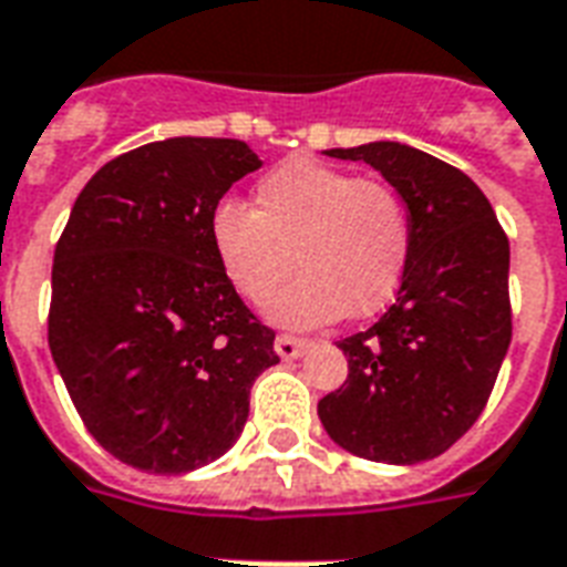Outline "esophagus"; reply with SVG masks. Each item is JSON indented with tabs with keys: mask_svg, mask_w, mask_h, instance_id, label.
<instances>
[{
	"mask_svg": "<svg viewBox=\"0 0 567 567\" xmlns=\"http://www.w3.org/2000/svg\"><path fill=\"white\" fill-rule=\"evenodd\" d=\"M310 349V340L305 338H292V334H278L275 338V352H278L280 359H299Z\"/></svg>",
	"mask_w": 567,
	"mask_h": 567,
	"instance_id": "esophagus-1",
	"label": "esophagus"
}]
</instances>
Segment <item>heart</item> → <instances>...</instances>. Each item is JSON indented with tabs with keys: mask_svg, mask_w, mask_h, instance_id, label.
I'll use <instances>...</instances> for the list:
<instances>
[{
	"mask_svg": "<svg viewBox=\"0 0 567 567\" xmlns=\"http://www.w3.org/2000/svg\"><path fill=\"white\" fill-rule=\"evenodd\" d=\"M212 245L250 305H262L296 262L301 271L268 301V317L310 329L347 310L380 313L406 275L412 227L389 182L296 157L259 178L254 208L233 199L215 208Z\"/></svg>",
	"mask_w": 567,
	"mask_h": 567,
	"instance_id": "heart-1",
	"label": "heart"
}]
</instances>
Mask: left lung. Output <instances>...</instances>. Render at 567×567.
<instances>
[{
  "mask_svg": "<svg viewBox=\"0 0 567 567\" xmlns=\"http://www.w3.org/2000/svg\"><path fill=\"white\" fill-rule=\"evenodd\" d=\"M380 169L410 208L412 248L380 322L338 343L347 382L319 421L355 457H440L478 421L511 343L508 236L466 173L403 143L329 148Z\"/></svg>",
  "mask_w": 567,
  "mask_h": 567,
  "instance_id": "obj_1",
  "label": "left lung"
}]
</instances>
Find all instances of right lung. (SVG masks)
<instances>
[{"mask_svg":"<svg viewBox=\"0 0 567 567\" xmlns=\"http://www.w3.org/2000/svg\"><path fill=\"white\" fill-rule=\"evenodd\" d=\"M259 167L241 140H161L104 164L71 208L47 340L89 433L134 470L218 461L278 364L212 245L220 197Z\"/></svg>","mask_w":567,"mask_h":567,"instance_id":"add662e5","label":"right lung"}]
</instances>
